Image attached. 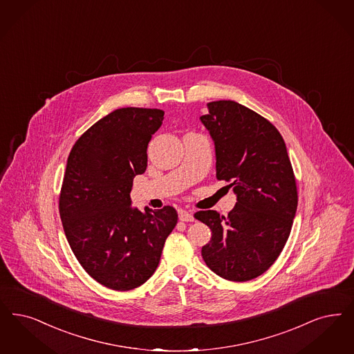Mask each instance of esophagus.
<instances>
[{
  "instance_id": "1",
  "label": "esophagus",
  "mask_w": 354,
  "mask_h": 354,
  "mask_svg": "<svg viewBox=\"0 0 354 354\" xmlns=\"http://www.w3.org/2000/svg\"><path fill=\"white\" fill-rule=\"evenodd\" d=\"M179 220L180 221H185V223H191L195 220L194 214L191 212H187V211H179Z\"/></svg>"
}]
</instances>
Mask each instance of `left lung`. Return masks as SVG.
<instances>
[{
    "mask_svg": "<svg viewBox=\"0 0 354 354\" xmlns=\"http://www.w3.org/2000/svg\"><path fill=\"white\" fill-rule=\"evenodd\" d=\"M207 106L200 121L214 142L216 178L230 182L237 203L227 217L195 214L212 230L201 255L218 277L246 282L269 269L287 242L297 208L295 175L281 133L266 118L232 100Z\"/></svg>",
    "mask_w": 354,
    "mask_h": 354,
    "instance_id": "1",
    "label": "left lung"
}]
</instances>
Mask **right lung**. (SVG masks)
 <instances>
[{
	"label": "right lung",
	"instance_id": "1",
	"mask_svg": "<svg viewBox=\"0 0 354 354\" xmlns=\"http://www.w3.org/2000/svg\"><path fill=\"white\" fill-rule=\"evenodd\" d=\"M165 112L121 108L76 141L67 159L59 212L72 252L100 284L133 290L156 271L178 223L172 207H131L136 175L147 167V145Z\"/></svg>",
	"mask_w": 354,
	"mask_h": 354
}]
</instances>
